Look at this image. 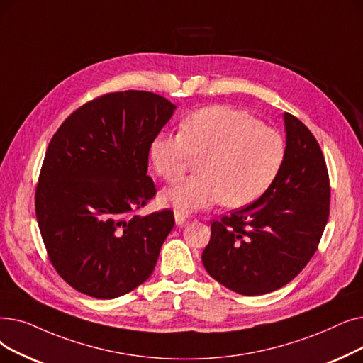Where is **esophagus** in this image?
Masks as SVG:
<instances>
[{"label": "esophagus", "mask_w": 363, "mask_h": 363, "mask_svg": "<svg viewBox=\"0 0 363 363\" xmlns=\"http://www.w3.org/2000/svg\"><path fill=\"white\" fill-rule=\"evenodd\" d=\"M174 218H176L177 224H183L189 218V216L183 211H174Z\"/></svg>", "instance_id": "esophagus-1"}]
</instances>
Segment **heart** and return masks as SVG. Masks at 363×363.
Segmentation results:
<instances>
[{"mask_svg":"<svg viewBox=\"0 0 363 363\" xmlns=\"http://www.w3.org/2000/svg\"><path fill=\"white\" fill-rule=\"evenodd\" d=\"M282 134L250 113L210 106L189 115L180 134L153 137L149 158L167 182L180 179L199 160L198 176L168 186L162 203L177 211H199L224 202L244 206L260 198L285 160Z\"/></svg>","mask_w":363,"mask_h":363,"instance_id":"b5f03b06","label":"heart"}]
</instances>
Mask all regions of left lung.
<instances>
[{
  "mask_svg": "<svg viewBox=\"0 0 363 363\" xmlns=\"http://www.w3.org/2000/svg\"><path fill=\"white\" fill-rule=\"evenodd\" d=\"M285 160L267 191L211 223L203 267L242 296H262L291 282L318 250L330 217V176L315 135L284 113Z\"/></svg>",
  "mask_w": 363,
  "mask_h": 363,
  "instance_id": "8db88e82",
  "label": "left lung"
}]
</instances>
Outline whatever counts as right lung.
<instances>
[{
	"instance_id": "add662e5",
	"label": "right lung",
	"mask_w": 363,
	"mask_h": 363,
	"mask_svg": "<svg viewBox=\"0 0 363 363\" xmlns=\"http://www.w3.org/2000/svg\"><path fill=\"white\" fill-rule=\"evenodd\" d=\"M176 106L150 91L103 94L69 115L51 139L35 213L51 264L74 289L111 300L143 284L174 214L137 216L157 189L149 147Z\"/></svg>"
}]
</instances>
